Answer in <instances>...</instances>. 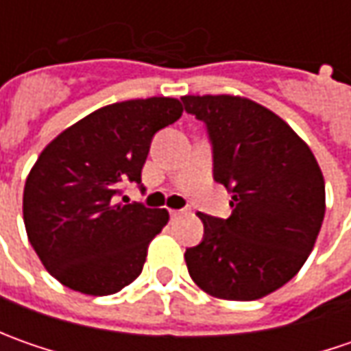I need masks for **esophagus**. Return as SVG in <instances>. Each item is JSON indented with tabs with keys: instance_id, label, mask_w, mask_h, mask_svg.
Segmentation results:
<instances>
[{
	"instance_id": "34e87169",
	"label": "esophagus",
	"mask_w": 351,
	"mask_h": 351,
	"mask_svg": "<svg viewBox=\"0 0 351 351\" xmlns=\"http://www.w3.org/2000/svg\"><path fill=\"white\" fill-rule=\"evenodd\" d=\"M185 213H187V210H185V209H180V210H169V215H171V217H173V219H176V217H182V215H185Z\"/></svg>"
}]
</instances>
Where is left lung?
I'll return each mask as SVG.
<instances>
[{
    "label": "left lung",
    "instance_id": "left-lung-1",
    "mask_svg": "<svg viewBox=\"0 0 351 351\" xmlns=\"http://www.w3.org/2000/svg\"><path fill=\"white\" fill-rule=\"evenodd\" d=\"M213 142L215 180L232 215L199 213L205 234L185 250L197 287L224 301H256L299 274L324 221V178L308 144L274 111L240 95H183Z\"/></svg>",
    "mask_w": 351,
    "mask_h": 351
}]
</instances>
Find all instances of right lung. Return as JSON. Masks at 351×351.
I'll use <instances>...</instances> for the list:
<instances>
[{
	"instance_id": "1",
	"label": "right lung",
	"mask_w": 351,
	"mask_h": 351,
	"mask_svg": "<svg viewBox=\"0 0 351 351\" xmlns=\"http://www.w3.org/2000/svg\"><path fill=\"white\" fill-rule=\"evenodd\" d=\"M183 113L180 99L105 105L47 144L27 176L23 221L48 274L84 295H113L141 276L166 209L119 199L141 183L152 136Z\"/></svg>"
}]
</instances>
